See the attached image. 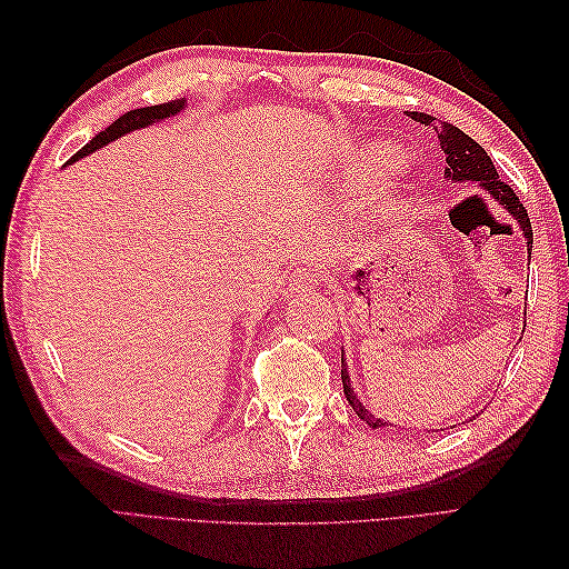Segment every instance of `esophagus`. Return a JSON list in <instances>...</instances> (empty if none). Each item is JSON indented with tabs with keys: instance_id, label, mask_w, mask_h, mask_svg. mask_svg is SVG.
Segmentation results:
<instances>
[{
	"instance_id": "34e87169",
	"label": "esophagus",
	"mask_w": 569,
	"mask_h": 569,
	"mask_svg": "<svg viewBox=\"0 0 569 569\" xmlns=\"http://www.w3.org/2000/svg\"><path fill=\"white\" fill-rule=\"evenodd\" d=\"M318 286V273L312 269H296L291 276H288V296H306L312 288Z\"/></svg>"
}]
</instances>
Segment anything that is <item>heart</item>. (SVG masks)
Returning a JSON list of instances; mask_svg holds the SVG:
<instances>
[{
    "instance_id": "1",
    "label": "heart",
    "mask_w": 569,
    "mask_h": 569,
    "mask_svg": "<svg viewBox=\"0 0 569 569\" xmlns=\"http://www.w3.org/2000/svg\"><path fill=\"white\" fill-rule=\"evenodd\" d=\"M393 161H396V149L391 147V143H386V141L367 143L357 161V176H359V180H369L371 176L386 171V168H389Z\"/></svg>"
}]
</instances>
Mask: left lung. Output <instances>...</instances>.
Segmentation results:
<instances>
[{"label": "left lung", "mask_w": 569, "mask_h": 569, "mask_svg": "<svg viewBox=\"0 0 569 569\" xmlns=\"http://www.w3.org/2000/svg\"><path fill=\"white\" fill-rule=\"evenodd\" d=\"M410 119H416V122L432 127L435 131V139H438V147L445 156V178L450 180V183H477L481 190H487L489 196L497 200V204L509 212L516 224L521 227V232L526 237V247H528V257L530 251H533V229H530V220H528V212L521 204V200L516 198V192L501 183L497 168H493L491 159L487 156V151L479 147V143L467 137L462 129H457L452 124H432V117L430 114H418V112H410ZM342 386H345V396L349 406L355 408V413L367 422L369 428L373 430H389L391 422L377 418L371 413V410L359 401V396L355 393V386L349 383V369H347V359H345V349H342Z\"/></svg>", "instance_id": "1"}]
</instances>
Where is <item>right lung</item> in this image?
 <instances>
[{
  "label": "right lung",
  "instance_id": "1",
  "mask_svg": "<svg viewBox=\"0 0 569 569\" xmlns=\"http://www.w3.org/2000/svg\"><path fill=\"white\" fill-rule=\"evenodd\" d=\"M186 107H188L186 100H173L166 104H153V107H141V110H131V112L119 117L117 122H112L104 131H100V134L94 137L90 143H84V147L76 156H72L66 166H72L76 161L84 159V156H90L92 151H100L102 147H107V143L122 139L124 134H131V131L151 127L156 122H163V119H168V117H176L183 112Z\"/></svg>",
  "mask_w": 569,
  "mask_h": 569
}]
</instances>
